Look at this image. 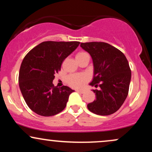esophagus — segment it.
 <instances>
[{"mask_svg": "<svg viewBox=\"0 0 152 152\" xmlns=\"http://www.w3.org/2000/svg\"><path fill=\"white\" fill-rule=\"evenodd\" d=\"M76 91L78 92V93H81V94H83L85 92L84 90H82V89H76Z\"/></svg>", "mask_w": 152, "mask_h": 152, "instance_id": "1", "label": "esophagus"}]
</instances>
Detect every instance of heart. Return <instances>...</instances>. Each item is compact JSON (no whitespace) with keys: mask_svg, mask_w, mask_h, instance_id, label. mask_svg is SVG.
<instances>
[{"mask_svg":"<svg viewBox=\"0 0 152 152\" xmlns=\"http://www.w3.org/2000/svg\"><path fill=\"white\" fill-rule=\"evenodd\" d=\"M86 52L81 51L76 54V58H79L83 56L87 55ZM88 80V77L83 74H70L66 77V82L69 86L73 88H80Z\"/></svg>","mask_w":152,"mask_h":152,"instance_id":"1","label":"heart"}]
</instances>
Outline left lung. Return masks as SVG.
Listing matches in <instances>:
<instances>
[{"label":"left lung","mask_w":152,"mask_h":152,"mask_svg":"<svg viewBox=\"0 0 152 152\" xmlns=\"http://www.w3.org/2000/svg\"><path fill=\"white\" fill-rule=\"evenodd\" d=\"M81 47L91 56L94 78L90 85L100 87L93 90L96 98L87 105L94 114H112L126 100L132 72L126 56L121 50L104 42L81 43Z\"/></svg>","instance_id":"obj_1"}]
</instances>
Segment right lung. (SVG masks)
<instances>
[{
	"label": "right lung",
	"instance_id": "add662e5",
	"mask_svg": "<svg viewBox=\"0 0 152 152\" xmlns=\"http://www.w3.org/2000/svg\"><path fill=\"white\" fill-rule=\"evenodd\" d=\"M78 41H44L34 47L23 60L19 71V87L24 100L34 112L51 116L65 109L69 87L54 86L55 74L63 61L79 45Z\"/></svg>",
	"mask_w": 152,
	"mask_h": 152
}]
</instances>
